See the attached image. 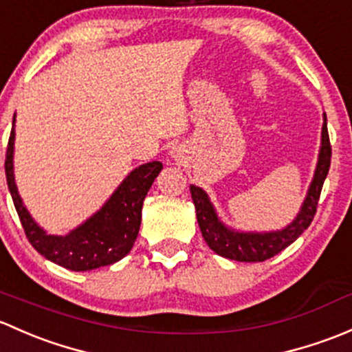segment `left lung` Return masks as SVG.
Segmentation results:
<instances>
[{
  "label": "left lung",
  "instance_id": "left-lung-1",
  "mask_svg": "<svg viewBox=\"0 0 352 352\" xmlns=\"http://www.w3.org/2000/svg\"><path fill=\"white\" fill-rule=\"evenodd\" d=\"M322 126V147L318 155V164L315 169L314 181L310 184L309 195L303 203L302 212L298 213L295 222L280 232H271V234H242V232H232L223 227L217 219V213L213 212V206L210 205L208 197L205 191L198 186H190L191 198H193L195 208H197L198 226H200L203 239L210 245L212 251L227 259L241 261V263H261L270 257L276 256L289 244L296 241L303 230L309 229V226L317 213L318 198H320L322 186L327 177L329 168H331L332 147L329 140L327 132V118Z\"/></svg>",
  "mask_w": 352,
  "mask_h": 352
}]
</instances>
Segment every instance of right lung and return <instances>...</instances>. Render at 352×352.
I'll return each mask as SVG.
<instances>
[{
    "instance_id": "obj_1",
    "label": "right lung",
    "mask_w": 352,
    "mask_h": 352,
    "mask_svg": "<svg viewBox=\"0 0 352 352\" xmlns=\"http://www.w3.org/2000/svg\"><path fill=\"white\" fill-rule=\"evenodd\" d=\"M14 125V117H13ZM13 140L12 129L6 147L5 173L14 208L23 226L28 242L52 263L72 271H89L100 266H108L125 257L135 242L142 219V203L147 191L161 173L159 161L147 162L130 173L118 186L107 205L66 237L47 235L32 220L30 213L21 203L13 177Z\"/></svg>"
}]
</instances>
